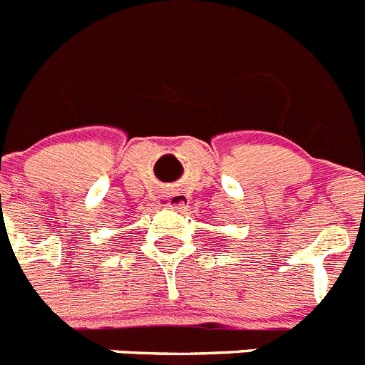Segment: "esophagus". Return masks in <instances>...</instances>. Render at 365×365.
<instances>
[{
  "label": "esophagus",
  "instance_id": "1",
  "mask_svg": "<svg viewBox=\"0 0 365 365\" xmlns=\"http://www.w3.org/2000/svg\"><path fill=\"white\" fill-rule=\"evenodd\" d=\"M188 199L190 197L185 192H170L163 195L160 205L168 206V208H182L185 205H188Z\"/></svg>",
  "mask_w": 365,
  "mask_h": 365
}]
</instances>
